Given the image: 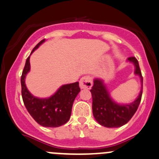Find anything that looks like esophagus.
Segmentation results:
<instances>
[{
  "mask_svg": "<svg viewBox=\"0 0 159 159\" xmlns=\"http://www.w3.org/2000/svg\"><path fill=\"white\" fill-rule=\"evenodd\" d=\"M93 86V80L89 76H84L80 80V86L81 89H89Z\"/></svg>",
  "mask_w": 159,
  "mask_h": 159,
  "instance_id": "esophagus-1",
  "label": "esophagus"
}]
</instances>
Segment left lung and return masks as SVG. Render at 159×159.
Wrapping results in <instances>:
<instances>
[{"instance_id": "1", "label": "left lung", "mask_w": 159, "mask_h": 159, "mask_svg": "<svg viewBox=\"0 0 159 159\" xmlns=\"http://www.w3.org/2000/svg\"><path fill=\"white\" fill-rule=\"evenodd\" d=\"M127 61L135 66L134 73L140 78L141 90L136 99L130 104H118L112 99L104 81L101 79L94 80L93 86L90 90L93 96V113L94 117L100 125L105 127H120L132 118L136 113L143 94V76L139 69V62L136 57H128Z\"/></svg>"}]
</instances>
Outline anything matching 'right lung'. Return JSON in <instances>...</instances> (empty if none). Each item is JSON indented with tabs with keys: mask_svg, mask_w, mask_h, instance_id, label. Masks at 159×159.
<instances>
[{
	"mask_svg": "<svg viewBox=\"0 0 159 159\" xmlns=\"http://www.w3.org/2000/svg\"><path fill=\"white\" fill-rule=\"evenodd\" d=\"M45 41V39L41 41L34 48L31 54ZM30 56L26 59L21 76L22 97L27 111L41 126L57 127L64 125L70 117L73 102L80 92L79 83L63 85L48 98H37L30 93L25 83V76L30 70Z\"/></svg>",
	"mask_w": 159,
	"mask_h": 159,
	"instance_id": "right-lung-1",
	"label": "right lung"
}]
</instances>
